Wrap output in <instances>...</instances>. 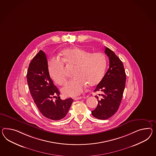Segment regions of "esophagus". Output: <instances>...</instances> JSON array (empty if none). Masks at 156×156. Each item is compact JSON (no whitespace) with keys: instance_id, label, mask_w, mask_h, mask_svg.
<instances>
[{"instance_id":"esophagus-1","label":"esophagus","mask_w":156,"mask_h":156,"mask_svg":"<svg viewBox=\"0 0 156 156\" xmlns=\"http://www.w3.org/2000/svg\"><path fill=\"white\" fill-rule=\"evenodd\" d=\"M83 97H73V99L74 100H81Z\"/></svg>"}]
</instances>
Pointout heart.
I'll return each mask as SVG.
<instances>
[{
	"label": "heart",
	"instance_id": "1",
	"mask_svg": "<svg viewBox=\"0 0 156 156\" xmlns=\"http://www.w3.org/2000/svg\"><path fill=\"white\" fill-rule=\"evenodd\" d=\"M61 60L53 59L48 63V72L56 84L64 85L67 81V75L64 63L75 66V76L64 88L65 95L76 96L80 94L88 84L95 86L102 79L106 67L105 57L101 52L90 53L79 48L64 49L60 52Z\"/></svg>",
	"mask_w": 156,
	"mask_h": 156
}]
</instances>
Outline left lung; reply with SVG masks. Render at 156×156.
<instances>
[{
    "label": "left lung",
    "mask_w": 156,
    "mask_h": 156,
    "mask_svg": "<svg viewBox=\"0 0 156 156\" xmlns=\"http://www.w3.org/2000/svg\"><path fill=\"white\" fill-rule=\"evenodd\" d=\"M105 52L109 59V68L94 92H99L97 108L92 115L99 119H108L118 111L124 92L126 75L122 62L110 48L105 47Z\"/></svg>",
    "instance_id": "1"
}]
</instances>
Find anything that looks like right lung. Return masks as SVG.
<instances>
[{
  "mask_svg": "<svg viewBox=\"0 0 156 156\" xmlns=\"http://www.w3.org/2000/svg\"><path fill=\"white\" fill-rule=\"evenodd\" d=\"M27 77L30 94L41 113L51 120L64 118L73 100L60 99L59 90L50 76L47 57L43 51L30 62Z\"/></svg>",
  "mask_w": 156,
  "mask_h": 156,
  "instance_id": "obj_1",
  "label": "right lung"
}]
</instances>
